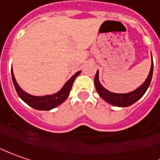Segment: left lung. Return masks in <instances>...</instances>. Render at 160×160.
I'll return each mask as SVG.
<instances>
[{"label": "left lung", "mask_w": 160, "mask_h": 160, "mask_svg": "<svg viewBox=\"0 0 160 160\" xmlns=\"http://www.w3.org/2000/svg\"><path fill=\"white\" fill-rule=\"evenodd\" d=\"M151 59H152V56H151ZM152 74H153V61H151V67L147 79L140 86L132 92H127V93H116V92H110L101 84L99 81V71L97 70L94 76V85L99 95L105 102H107L108 103L117 107H128L133 104L134 102H136L144 95V93L148 90V86L150 84L152 79Z\"/></svg>", "instance_id": "1"}]
</instances>
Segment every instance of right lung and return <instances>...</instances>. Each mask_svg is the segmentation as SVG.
Masks as SVG:
<instances>
[{
  "mask_svg": "<svg viewBox=\"0 0 160 160\" xmlns=\"http://www.w3.org/2000/svg\"><path fill=\"white\" fill-rule=\"evenodd\" d=\"M81 71L76 72L74 76H72L68 81L66 82V84H64V86L60 89L58 92H55L53 94H48V95H43V96H36V95H32L29 94L25 91H23L20 87V85L18 84L15 76L13 74V70L12 68V78L14 87L16 89V92L18 93V95L20 96V98L23 102H25L30 107L34 108L36 110L39 111H49L52 110L54 108L60 105L61 103H63L65 101L67 100L68 97L73 83L75 81L77 76L80 75Z\"/></svg>",
  "mask_w": 160,
  "mask_h": 160,
  "instance_id": "1",
  "label": "right lung"
}]
</instances>
